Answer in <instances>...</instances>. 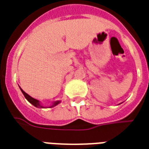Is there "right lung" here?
<instances>
[{
	"label": "right lung",
	"instance_id": "right-lung-1",
	"mask_svg": "<svg viewBox=\"0 0 149 149\" xmlns=\"http://www.w3.org/2000/svg\"><path fill=\"white\" fill-rule=\"evenodd\" d=\"M19 89H20V91H21V92H22L23 94H24V96L25 97L26 99L28 100L31 104H32L33 106H36V107H37V108H52V107H55V106H56L57 105H58L59 103L61 102V101H55V102H52V104L49 106V107H44V106H43L41 104H40V102L39 101V100L36 99V98H34V97H31L29 94H28L27 93H25L24 91H23L22 89H21L20 87H19Z\"/></svg>",
	"mask_w": 149,
	"mask_h": 149
}]
</instances>
